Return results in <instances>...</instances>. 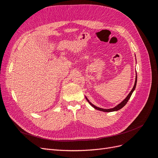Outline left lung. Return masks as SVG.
<instances>
[{
	"instance_id": "8db88e82",
	"label": "left lung",
	"mask_w": 158,
	"mask_h": 158,
	"mask_svg": "<svg viewBox=\"0 0 158 158\" xmlns=\"http://www.w3.org/2000/svg\"><path fill=\"white\" fill-rule=\"evenodd\" d=\"M136 82H137V76L136 75V79H135V85H134V86H133V88H132V90L131 91V92L128 94V95H127V98H126L125 99H124L123 102H121L120 103L118 104L117 106H115V107H113V108H111V109H103V108H100V107H96L95 106H94V105H93L92 103H91V102L89 101V99H88L86 97H85V99H86V100L88 101V102L90 104V106H92L94 109H97V110H99V111H103V112H113V111H118V110L122 109V108H123L124 106H125V105L127 104V102H128V99H130V98L131 97V95H132V94L133 93V92H134V91H135V88H136Z\"/></svg>"
}]
</instances>
